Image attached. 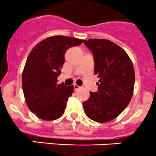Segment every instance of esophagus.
Returning a JSON list of instances; mask_svg holds the SVG:
<instances>
[{"mask_svg":"<svg viewBox=\"0 0 156 156\" xmlns=\"http://www.w3.org/2000/svg\"><path fill=\"white\" fill-rule=\"evenodd\" d=\"M80 88H81V87H79L78 85H77V84H74V89H75V91H77L78 89H80Z\"/></svg>","mask_w":156,"mask_h":156,"instance_id":"34e87169","label":"esophagus"}]
</instances>
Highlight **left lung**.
Here are the masks:
<instances>
[{"instance_id": "8db88e82", "label": "left lung", "mask_w": 156, "mask_h": 156, "mask_svg": "<svg viewBox=\"0 0 156 156\" xmlns=\"http://www.w3.org/2000/svg\"><path fill=\"white\" fill-rule=\"evenodd\" d=\"M92 52L94 73L100 78L98 90L90 92L83 103L84 112L91 120L107 122L119 116L131 100L135 75L133 63L126 52L106 39L83 41Z\"/></svg>"}]
</instances>
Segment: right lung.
Listing matches in <instances>:
<instances>
[{
	"mask_svg": "<svg viewBox=\"0 0 156 156\" xmlns=\"http://www.w3.org/2000/svg\"><path fill=\"white\" fill-rule=\"evenodd\" d=\"M81 39L53 36L31 50L23 72V90L28 107L37 117L52 121L60 118L74 86L58 84L57 77L65 62V53L82 44Z\"/></svg>",
	"mask_w": 156,
	"mask_h": 156,
	"instance_id": "1",
	"label": "right lung"
}]
</instances>
